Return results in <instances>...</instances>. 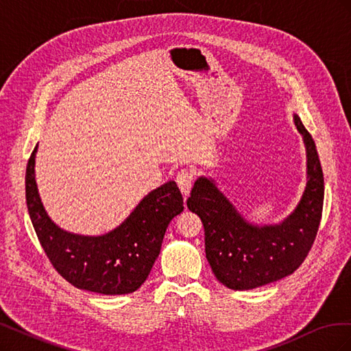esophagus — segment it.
Here are the masks:
<instances>
[{
  "instance_id": "1",
  "label": "esophagus",
  "mask_w": 351,
  "mask_h": 351,
  "mask_svg": "<svg viewBox=\"0 0 351 351\" xmlns=\"http://www.w3.org/2000/svg\"><path fill=\"white\" fill-rule=\"evenodd\" d=\"M193 178H195L193 173L190 171V169H187V168L180 169V171L177 173L176 182H177L180 190H182L184 196H189L190 189H192V186H193Z\"/></svg>"
}]
</instances>
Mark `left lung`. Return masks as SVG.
I'll list each match as a JSON object with an SVG mask.
<instances>
[{
	"instance_id": "8db88e82",
	"label": "left lung",
	"mask_w": 351,
	"mask_h": 351,
	"mask_svg": "<svg viewBox=\"0 0 351 351\" xmlns=\"http://www.w3.org/2000/svg\"><path fill=\"white\" fill-rule=\"evenodd\" d=\"M307 154V184L300 204L280 226H252L215 187L200 177L187 199L205 228V253L212 272L231 290H252L293 274L316 239L324 208V174L312 134L299 115Z\"/></svg>"
}]
</instances>
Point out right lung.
<instances>
[{
	"mask_svg": "<svg viewBox=\"0 0 351 351\" xmlns=\"http://www.w3.org/2000/svg\"><path fill=\"white\" fill-rule=\"evenodd\" d=\"M35 154L26 167L27 210L52 267L71 285L107 295L129 294L146 281L158 258L167 227L184 209L176 182L145 196L120 227L108 234H71L49 219L35 182Z\"/></svg>",
	"mask_w": 351,
	"mask_h": 351,
	"instance_id": "add662e5",
	"label": "right lung"
}]
</instances>
